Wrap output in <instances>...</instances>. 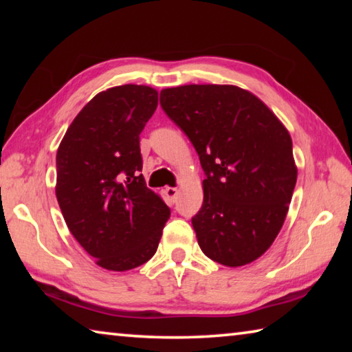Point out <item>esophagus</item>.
I'll list each match as a JSON object with an SVG mask.
<instances>
[{"label": "esophagus", "instance_id": "1", "mask_svg": "<svg viewBox=\"0 0 352 352\" xmlns=\"http://www.w3.org/2000/svg\"><path fill=\"white\" fill-rule=\"evenodd\" d=\"M164 194H166V197H168L170 201H175L177 200V195H178V189L168 186V188H164Z\"/></svg>", "mask_w": 352, "mask_h": 352}]
</instances>
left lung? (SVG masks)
I'll return each instance as SVG.
<instances>
[{
  "label": "left lung",
  "instance_id": "left-lung-1",
  "mask_svg": "<svg viewBox=\"0 0 352 352\" xmlns=\"http://www.w3.org/2000/svg\"><path fill=\"white\" fill-rule=\"evenodd\" d=\"M160 104L188 135L206 175L192 217L201 252L226 267L261 258L283 228L296 183L289 130L236 85L164 88Z\"/></svg>",
  "mask_w": 352,
  "mask_h": 352
}]
</instances>
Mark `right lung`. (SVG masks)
I'll use <instances>...</instances> for the list:
<instances>
[{
  "label": "right lung",
  "instance_id": "add662e5",
  "mask_svg": "<svg viewBox=\"0 0 352 352\" xmlns=\"http://www.w3.org/2000/svg\"><path fill=\"white\" fill-rule=\"evenodd\" d=\"M158 105L147 85L100 91L57 148L56 195L65 222L102 269L126 272L152 258L169 208L146 186L140 133Z\"/></svg>",
  "mask_w": 352,
  "mask_h": 352
}]
</instances>
